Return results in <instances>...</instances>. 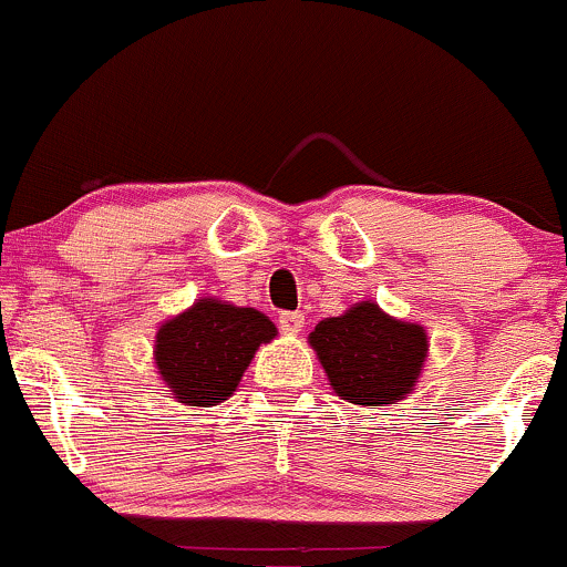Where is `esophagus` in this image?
Wrapping results in <instances>:
<instances>
[{
  "mask_svg": "<svg viewBox=\"0 0 567 567\" xmlns=\"http://www.w3.org/2000/svg\"><path fill=\"white\" fill-rule=\"evenodd\" d=\"M278 324H281L284 332H300L306 327V317L300 311H284L278 317Z\"/></svg>",
  "mask_w": 567,
  "mask_h": 567,
  "instance_id": "esophagus-1",
  "label": "esophagus"
}]
</instances>
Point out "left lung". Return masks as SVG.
<instances>
[{
	"label": "left lung",
	"mask_w": 567,
	"mask_h": 567,
	"mask_svg": "<svg viewBox=\"0 0 567 567\" xmlns=\"http://www.w3.org/2000/svg\"><path fill=\"white\" fill-rule=\"evenodd\" d=\"M332 390L349 404H395L423 371L425 330L360 302L343 317L324 319L308 336Z\"/></svg>",
	"instance_id": "1"
}]
</instances>
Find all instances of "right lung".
<instances>
[{"label":"right lung","mask_w":567,"mask_h":567,"mask_svg":"<svg viewBox=\"0 0 567 567\" xmlns=\"http://www.w3.org/2000/svg\"><path fill=\"white\" fill-rule=\"evenodd\" d=\"M276 332V324L256 308L198 300L157 330V371L174 399L213 406L235 393L259 343L272 341Z\"/></svg>","instance_id":"1"}]
</instances>
